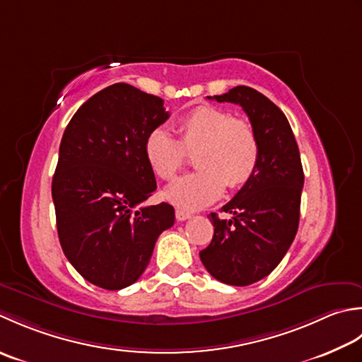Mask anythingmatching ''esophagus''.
Returning <instances> with one entry per match:
<instances>
[{
	"instance_id": "34e87169",
	"label": "esophagus",
	"mask_w": 362,
	"mask_h": 362,
	"mask_svg": "<svg viewBox=\"0 0 362 362\" xmlns=\"http://www.w3.org/2000/svg\"><path fill=\"white\" fill-rule=\"evenodd\" d=\"M175 214H176V220H178V222H184V220H187V218L192 217V214L187 212V211H184V209H176Z\"/></svg>"
}]
</instances>
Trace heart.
<instances>
[{"instance_id":"b5f03b06","label":"heart","mask_w":362,"mask_h":362,"mask_svg":"<svg viewBox=\"0 0 362 362\" xmlns=\"http://www.w3.org/2000/svg\"><path fill=\"white\" fill-rule=\"evenodd\" d=\"M176 140L164 128L148 132L144 142L145 160L160 180L170 181L195 151L198 170L176 180L165 198L182 209H202L223 194L248 182L259 162V139L253 124L233 117L222 107L203 105L184 114L176 123Z\"/></svg>"}]
</instances>
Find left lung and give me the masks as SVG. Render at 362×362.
Wrapping results in <instances>:
<instances>
[{
	"label": "left lung",
	"instance_id": "left-lung-1",
	"mask_svg": "<svg viewBox=\"0 0 362 362\" xmlns=\"http://www.w3.org/2000/svg\"><path fill=\"white\" fill-rule=\"evenodd\" d=\"M208 98L239 105L259 139L256 172L222 208L233 217L222 220L209 214L214 235L200 252L206 270L218 281L248 286L270 275L295 239L303 167L286 115L261 92L238 86Z\"/></svg>",
	"mask_w": 362,
	"mask_h": 362
}]
</instances>
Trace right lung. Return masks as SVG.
I'll use <instances>...</instances> for the list:
<instances>
[{"label": "right lung", "mask_w": 362, "mask_h": 362, "mask_svg": "<svg viewBox=\"0 0 362 362\" xmlns=\"http://www.w3.org/2000/svg\"><path fill=\"white\" fill-rule=\"evenodd\" d=\"M167 119L164 100L117 83L88 98L64 131L51 184L59 242L101 289L136 283L159 234L175 223L172 204L139 208L156 190L145 137Z\"/></svg>", "instance_id": "1"}]
</instances>
